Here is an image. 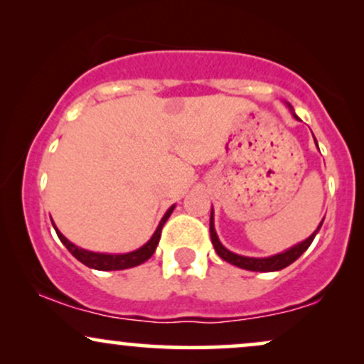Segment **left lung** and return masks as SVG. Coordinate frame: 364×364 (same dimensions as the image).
<instances>
[{"label": "left lung", "instance_id": "left-lung-1", "mask_svg": "<svg viewBox=\"0 0 364 364\" xmlns=\"http://www.w3.org/2000/svg\"><path fill=\"white\" fill-rule=\"evenodd\" d=\"M292 116H294L296 119H299L298 116L294 114V112H292ZM316 147H318V145H316ZM321 223H323V220H321ZM321 223H320L318 228H316V231L313 232V235L308 237V240H304V241H301V243L294 245L292 248L286 250V252L277 253V255H274V257H267V258H252V257H243V255L232 253V252H229L228 248H224L223 243L219 241V237H217V232H215V228H214V210H212L210 212V240H212V245H214L217 255H219L223 260L232 263V265L240 267V269L253 270V272H275V270L286 269L287 265H291L292 262L298 260V258L301 257L304 252H306L308 246H310L313 243V240H315L316 232L320 231Z\"/></svg>", "mask_w": 364, "mask_h": 364}]
</instances>
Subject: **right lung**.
Returning a JSON list of instances; mask_svg holds the SVG:
<instances>
[{
	"instance_id": "add662e5",
	"label": "right lung",
	"mask_w": 364,
	"mask_h": 364,
	"mask_svg": "<svg viewBox=\"0 0 364 364\" xmlns=\"http://www.w3.org/2000/svg\"><path fill=\"white\" fill-rule=\"evenodd\" d=\"M174 210V205L169 207V210L166 212L164 217L161 219V223H159L156 232H154L152 237L145 243L141 248L135 250V252H129V253H123V255H111V253H95V252H87V250L83 248H78L77 245H73L72 241L66 240L65 236L61 235L60 231L56 229V225H54V229H56V235L61 240V243L68 248V252L73 255L75 258H77L78 262H82L83 265L90 267V269H95V270H123V269H132V267H136L140 265V263L147 262L150 257H152L154 252H156L157 245H159V240H161V231H162V225L166 224V220L169 219L171 212Z\"/></svg>"
}]
</instances>
